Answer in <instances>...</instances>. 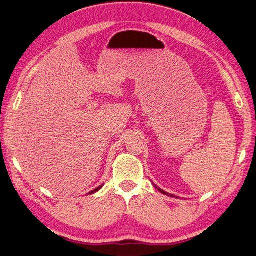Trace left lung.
Listing matches in <instances>:
<instances>
[{"label":"left lung","mask_w":256,"mask_h":256,"mask_svg":"<svg viewBox=\"0 0 256 256\" xmlns=\"http://www.w3.org/2000/svg\"><path fill=\"white\" fill-rule=\"evenodd\" d=\"M156 188H158V187H156ZM158 192H161L162 194H164V195H168V196H173V195H171V194H168L166 192H164V190H160V188H158Z\"/></svg>","instance_id":"left-lung-1"}]
</instances>
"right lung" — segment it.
<instances>
[{
	"label": "right lung",
	"mask_w": 256,
	"mask_h": 256,
	"mask_svg": "<svg viewBox=\"0 0 256 256\" xmlns=\"http://www.w3.org/2000/svg\"><path fill=\"white\" fill-rule=\"evenodd\" d=\"M100 188H102V186L98 187V188H96V190H92V192H88V194H93V192H98V190H100Z\"/></svg>",
	"instance_id": "obj_1"
}]
</instances>
